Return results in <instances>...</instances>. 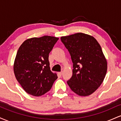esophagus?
<instances>
[{"label":"esophagus","instance_id":"34e87169","mask_svg":"<svg viewBox=\"0 0 121 121\" xmlns=\"http://www.w3.org/2000/svg\"><path fill=\"white\" fill-rule=\"evenodd\" d=\"M62 74V72H59V73H58V74H59V76H61Z\"/></svg>","mask_w":121,"mask_h":121}]
</instances>
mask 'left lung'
<instances>
[{"mask_svg":"<svg viewBox=\"0 0 121 121\" xmlns=\"http://www.w3.org/2000/svg\"><path fill=\"white\" fill-rule=\"evenodd\" d=\"M70 53L73 74L67 81L75 93L87 96L94 92L103 82L107 61L99 43L93 36L77 33L61 37Z\"/></svg>","mask_w":121,"mask_h":121,"instance_id":"obj_1","label":"left lung"}]
</instances>
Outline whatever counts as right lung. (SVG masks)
Returning a JSON list of instances; mask_svg holds the SVG:
<instances>
[{"label": "right lung", "instance_id": "obj_1", "mask_svg": "<svg viewBox=\"0 0 121 121\" xmlns=\"http://www.w3.org/2000/svg\"><path fill=\"white\" fill-rule=\"evenodd\" d=\"M59 38L50 36L26 40L18 49L13 70L27 93L38 97L48 92L57 78L50 70L49 54Z\"/></svg>", "mask_w": 121, "mask_h": 121}]
</instances>
